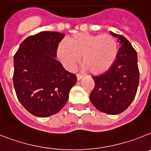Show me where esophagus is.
I'll return each mask as SVG.
<instances>
[{"mask_svg":"<svg viewBox=\"0 0 151 151\" xmlns=\"http://www.w3.org/2000/svg\"><path fill=\"white\" fill-rule=\"evenodd\" d=\"M82 78H83V76H82L81 74H79V73H78V74H77V79H78V81L81 80Z\"/></svg>","mask_w":151,"mask_h":151,"instance_id":"obj_1","label":"esophagus"}]
</instances>
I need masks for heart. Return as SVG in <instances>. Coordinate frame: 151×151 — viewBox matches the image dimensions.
Instances as JSON below:
<instances>
[{
	"instance_id": "1",
	"label": "heart",
	"mask_w": 151,
	"mask_h": 151,
	"mask_svg": "<svg viewBox=\"0 0 151 151\" xmlns=\"http://www.w3.org/2000/svg\"><path fill=\"white\" fill-rule=\"evenodd\" d=\"M116 40L110 35L80 33L67 39L58 48V55L68 68H72L81 57V64L93 74L107 71L118 55Z\"/></svg>"
}]
</instances>
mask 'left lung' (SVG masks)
<instances>
[{
  "label": "left lung",
  "instance_id": "8db88e82",
  "mask_svg": "<svg viewBox=\"0 0 151 151\" xmlns=\"http://www.w3.org/2000/svg\"><path fill=\"white\" fill-rule=\"evenodd\" d=\"M111 34L121 45L118 55L107 71L92 77L95 86L90 100L98 111L115 115L124 111L134 101L140 73L137 54L129 40L122 35Z\"/></svg>",
  "mask_w": 151,
  "mask_h": 151
}]
</instances>
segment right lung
I'll return each instance as SVG.
<instances>
[{
    "label": "right lung",
    "instance_id": "1",
    "mask_svg": "<svg viewBox=\"0 0 151 151\" xmlns=\"http://www.w3.org/2000/svg\"><path fill=\"white\" fill-rule=\"evenodd\" d=\"M64 37L54 31L30 36L14 57L13 82L17 99L36 116L47 117L59 112L77 82L75 74L66 70L55 58Z\"/></svg>",
    "mask_w": 151,
    "mask_h": 151
}]
</instances>
